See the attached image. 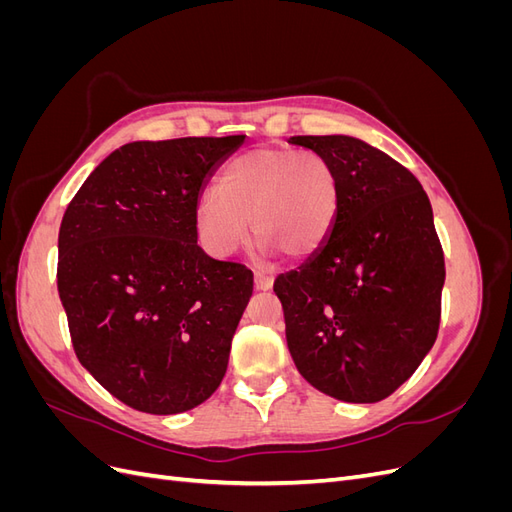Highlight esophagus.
I'll use <instances>...</instances> for the list:
<instances>
[{"mask_svg": "<svg viewBox=\"0 0 512 512\" xmlns=\"http://www.w3.org/2000/svg\"><path fill=\"white\" fill-rule=\"evenodd\" d=\"M254 286L256 290H271L273 288V275L265 271H256L254 273Z\"/></svg>", "mask_w": 512, "mask_h": 512, "instance_id": "1", "label": "esophagus"}]
</instances>
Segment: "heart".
I'll list each match as a JSON object with an SVG mask.
<instances>
[{
	"instance_id": "obj_1",
	"label": "heart",
	"mask_w": 512,
	"mask_h": 512,
	"mask_svg": "<svg viewBox=\"0 0 512 512\" xmlns=\"http://www.w3.org/2000/svg\"><path fill=\"white\" fill-rule=\"evenodd\" d=\"M342 200L335 164L318 151L256 147L232 160L220 192L196 203V228L213 256H232L247 241V222L267 252L303 260L327 243Z\"/></svg>"
}]
</instances>
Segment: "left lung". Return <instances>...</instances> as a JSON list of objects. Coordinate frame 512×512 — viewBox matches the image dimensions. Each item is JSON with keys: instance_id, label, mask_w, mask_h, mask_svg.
<instances>
[{"instance_id": "left-lung-1", "label": "left lung", "mask_w": 512, "mask_h": 512, "mask_svg": "<svg viewBox=\"0 0 512 512\" xmlns=\"http://www.w3.org/2000/svg\"><path fill=\"white\" fill-rule=\"evenodd\" d=\"M342 181L331 235L305 265L277 275L286 342L299 374L348 404L404 384L440 327L444 254L431 203L408 168L354 136H292Z\"/></svg>"}]
</instances>
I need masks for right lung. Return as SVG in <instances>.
Segmentation results:
<instances>
[{
    "instance_id": "right-lung-1",
    "label": "right lung",
    "mask_w": 512,
    "mask_h": 512,
    "mask_svg": "<svg viewBox=\"0 0 512 512\" xmlns=\"http://www.w3.org/2000/svg\"><path fill=\"white\" fill-rule=\"evenodd\" d=\"M243 141L123 145L96 166L61 220L57 290L74 352L134 410H192L226 374L254 275L203 252L196 203Z\"/></svg>"
}]
</instances>
